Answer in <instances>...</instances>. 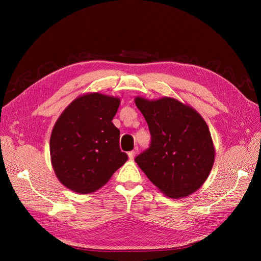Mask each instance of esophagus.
<instances>
[{
  "label": "esophagus",
  "mask_w": 261,
  "mask_h": 261,
  "mask_svg": "<svg viewBox=\"0 0 261 261\" xmlns=\"http://www.w3.org/2000/svg\"><path fill=\"white\" fill-rule=\"evenodd\" d=\"M137 151H138V148H136L135 150H132V151H129L128 152V156H129V159H134V158H135V155L137 154Z\"/></svg>",
  "instance_id": "obj_1"
}]
</instances>
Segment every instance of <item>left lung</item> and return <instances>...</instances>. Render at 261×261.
Masks as SVG:
<instances>
[{
  "instance_id": "left-lung-1",
  "label": "left lung",
  "mask_w": 261,
  "mask_h": 261,
  "mask_svg": "<svg viewBox=\"0 0 261 261\" xmlns=\"http://www.w3.org/2000/svg\"><path fill=\"white\" fill-rule=\"evenodd\" d=\"M151 141L135 158L147 177L170 198H183L207 179L215 162L208 126L191 107L173 98L137 97Z\"/></svg>"
}]
</instances>
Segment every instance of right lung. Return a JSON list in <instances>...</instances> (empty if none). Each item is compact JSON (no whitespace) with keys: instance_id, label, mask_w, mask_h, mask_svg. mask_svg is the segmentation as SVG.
<instances>
[{"instance_id":"1","label":"right lung","mask_w":261,"mask_h":261,"mask_svg":"<svg viewBox=\"0 0 261 261\" xmlns=\"http://www.w3.org/2000/svg\"><path fill=\"white\" fill-rule=\"evenodd\" d=\"M120 99L101 93L74 100L55 123L50 154L61 183L80 194L97 191L127 161L112 120Z\"/></svg>"}]
</instances>
